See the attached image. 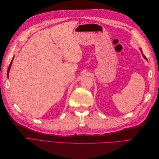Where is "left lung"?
Instances as JSON below:
<instances>
[{"mask_svg": "<svg viewBox=\"0 0 159 159\" xmlns=\"http://www.w3.org/2000/svg\"><path fill=\"white\" fill-rule=\"evenodd\" d=\"M139 49H140V50H141V48H139ZM141 53H142V54H143V52H142V50H141ZM143 57H144V58H145V59L146 60H147V57H145V56H144L143 54Z\"/></svg>", "mask_w": 159, "mask_h": 159, "instance_id": "obj_1", "label": "left lung"}]
</instances>
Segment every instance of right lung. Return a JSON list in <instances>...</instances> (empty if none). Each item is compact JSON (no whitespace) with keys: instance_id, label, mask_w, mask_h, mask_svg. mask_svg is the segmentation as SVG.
Wrapping results in <instances>:
<instances>
[{"instance_id":"right-lung-1","label":"right lung","mask_w":159,"mask_h":159,"mask_svg":"<svg viewBox=\"0 0 159 159\" xmlns=\"http://www.w3.org/2000/svg\"><path fill=\"white\" fill-rule=\"evenodd\" d=\"M13 59H14V57H12V60H11V64H10V65H9V67H8V72H7V76H8V74H9V71H10V69H11V65H12V61H13Z\"/></svg>"}]
</instances>
